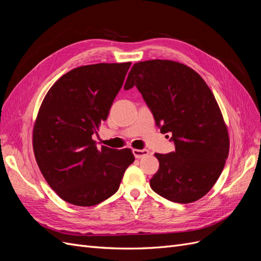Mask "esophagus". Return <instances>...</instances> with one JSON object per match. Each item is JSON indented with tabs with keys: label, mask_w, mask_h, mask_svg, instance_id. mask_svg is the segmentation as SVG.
<instances>
[{
	"label": "esophagus",
	"mask_w": 261,
	"mask_h": 261,
	"mask_svg": "<svg viewBox=\"0 0 261 261\" xmlns=\"http://www.w3.org/2000/svg\"><path fill=\"white\" fill-rule=\"evenodd\" d=\"M133 153L135 155L136 159H140V158L147 156L149 154V150L147 149H133Z\"/></svg>",
	"instance_id": "1"
}]
</instances>
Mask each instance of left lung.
I'll use <instances>...</instances> for the list:
<instances>
[{
  "instance_id": "8db88e82",
  "label": "left lung",
  "mask_w": 261,
  "mask_h": 261,
  "mask_svg": "<svg viewBox=\"0 0 261 261\" xmlns=\"http://www.w3.org/2000/svg\"><path fill=\"white\" fill-rule=\"evenodd\" d=\"M134 86L161 133H172L175 145L173 152L154 153L159 170L150 187L173 202L200 199L216 184L230 150L227 127L212 91L193 68L170 60L135 63L124 89Z\"/></svg>"
}]
</instances>
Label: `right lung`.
I'll return each mask as SVG.
<instances>
[{"label": "right lung", "instance_id": "obj_1", "mask_svg": "<svg viewBox=\"0 0 261 261\" xmlns=\"http://www.w3.org/2000/svg\"><path fill=\"white\" fill-rule=\"evenodd\" d=\"M130 64L74 68L45 94L34 125V152L43 177L66 202L91 207L108 199L135 160L128 148H98L92 139L108 118Z\"/></svg>", "mask_w": 261, "mask_h": 261}]
</instances>
